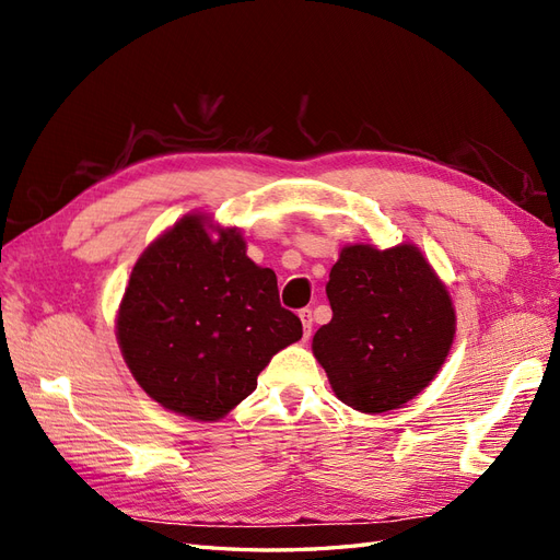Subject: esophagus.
Instances as JSON below:
<instances>
[{"mask_svg": "<svg viewBox=\"0 0 560 560\" xmlns=\"http://www.w3.org/2000/svg\"><path fill=\"white\" fill-rule=\"evenodd\" d=\"M299 317H301V325H303V338H311V331H313V311L311 308H303V311H299Z\"/></svg>", "mask_w": 560, "mask_h": 560, "instance_id": "obj_1", "label": "esophagus"}]
</instances>
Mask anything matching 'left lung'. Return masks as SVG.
<instances>
[{
    "mask_svg": "<svg viewBox=\"0 0 560 560\" xmlns=\"http://www.w3.org/2000/svg\"><path fill=\"white\" fill-rule=\"evenodd\" d=\"M327 299L334 315L313 336V354L338 399L385 413L432 383L453 346L455 308L416 245L343 247Z\"/></svg>",
    "mask_w": 560,
    "mask_h": 560,
    "instance_id": "left-lung-1",
    "label": "left lung"
}]
</instances>
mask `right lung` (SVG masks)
<instances>
[{"label":"right lung","mask_w":560,"mask_h":560,"mask_svg":"<svg viewBox=\"0 0 560 560\" xmlns=\"http://www.w3.org/2000/svg\"><path fill=\"white\" fill-rule=\"evenodd\" d=\"M186 214L135 264L116 317L124 360L144 393L191 420H219L257 387L301 319L278 278L247 257L238 229Z\"/></svg>","instance_id":"1"}]
</instances>
